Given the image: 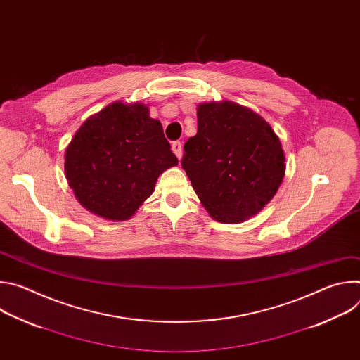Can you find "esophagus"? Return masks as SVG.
Instances as JSON below:
<instances>
[{
	"label": "esophagus",
	"mask_w": 360,
	"mask_h": 360,
	"mask_svg": "<svg viewBox=\"0 0 360 360\" xmlns=\"http://www.w3.org/2000/svg\"><path fill=\"white\" fill-rule=\"evenodd\" d=\"M171 148H172L175 155L178 157V160H181V157H182V143H181L179 141H174V142L171 143Z\"/></svg>",
	"instance_id": "1"
}]
</instances>
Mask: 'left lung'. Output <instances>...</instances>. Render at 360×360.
I'll return each mask as SVG.
<instances>
[{"mask_svg":"<svg viewBox=\"0 0 360 360\" xmlns=\"http://www.w3.org/2000/svg\"><path fill=\"white\" fill-rule=\"evenodd\" d=\"M184 150L182 168L218 222L258 214L285 176L283 149L271 125L235 102L200 104L198 132Z\"/></svg>","mask_w":360,"mask_h":360,"instance_id":"left-lung-1","label":"left lung"}]
</instances>
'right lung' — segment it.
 Listing matches in <instances>:
<instances>
[{"mask_svg": "<svg viewBox=\"0 0 360 360\" xmlns=\"http://www.w3.org/2000/svg\"><path fill=\"white\" fill-rule=\"evenodd\" d=\"M178 165L162 125L142 104L108 105L88 118L65 150V176L89 212L129 219L155 189L158 176Z\"/></svg>", "mask_w": 360, "mask_h": 360, "instance_id": "right-lung-1", "label": "right lung"}]
</instances>
